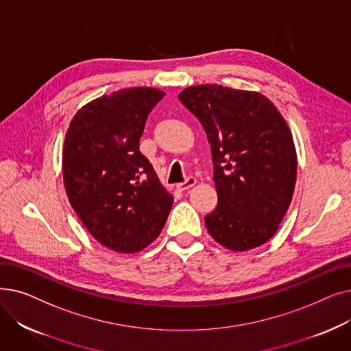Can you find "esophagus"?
<instances>
[{
	"label": "esophagus",
	"mask_w": 351,
	"mask_h": 351,
	"mask_svg": "<svg viewBox=\"0 0 351 351\" xmlns=\"http://www.w3.org/2000/svg\"><path fill=\"white\" fill-rule=\"evenodd\" d=\"M195 183H196V178H193V176H188V178L185 179V182L178 183L176 188H178L179 191H186V189H189V188L195 186Z\"/></svg>",
	"instance_id": "34e87169"
}]
</instances>
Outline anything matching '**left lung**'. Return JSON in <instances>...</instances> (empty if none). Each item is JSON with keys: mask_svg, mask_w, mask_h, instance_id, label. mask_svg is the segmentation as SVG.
Instances as JSON below:
<instances>
[{"mask_svg": "<svg viewBox=\"0 0 351 351\" xmlns=\"http://www.w3.org/2000/svg\"><path fill=\"white\" fill-rule=\"evenodd\" d=\"M179 99L210 143L217 191V206L205 216L210 236L236 252L266 243L296 183V149L286 121L257 92L206 84L182 90Z\"/></svg>", "mask_w": 351, "mask_h": 351, "instance_id": "8db88e82", "label": "left lung"}]
</instances>
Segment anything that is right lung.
Masks as SVG:
<instances>
[{
    "instance_id": "obj_1",
    "label": "right lung",
    "mask_w": 351,
    "mask_h": 351,
    "mask_svg": "<svg viewBox=\"0 0 351 351\" xmlns=\"http://www.w3.org/2000/svg\"><path fill=\"white\" fill-rule=\"evenodd\" d=\"M165 94L129 88L86 104L66 131L62 169L71 205L99 243L135 253L159 236L173 196L139 151L147 115Z\"/></svg>"
}]
</instances>
